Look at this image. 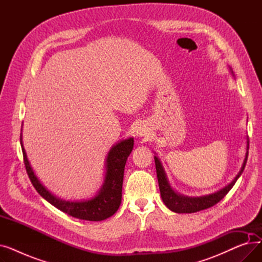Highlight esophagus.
Wrapping results in <instances>:
<instances>
[{"label": "esophagus", "mask_w": 262, "mask_h": 262, "mask_svg": "<svg viewBox=\"0 0 262 262\" xmlns=\"http://www.w3.org/2000/svg\"><path fill=\"white\" fill-rule=\"evenodd\" d=\"M137 135H139L141 137H146L149 135V130H148V128H146V126L141 125L140 124L138 128H137Z\"/></svg>", "instance_id": "obj_1"}]
</instances>
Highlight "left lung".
Segmentation results:
<instances>
[{"label": "left lung", "mask_w": 262, "mask_h": 262, "mask_svg": "<svg viewBox=\"0 0 262 262\" xmlns=\"http://www.w3.org/2000/svg\"><path fill=\"white\" fill-rule=\"evenodd\" d=\"M230 71H231V69H230ZM231 73H232V71H231ZM247 155H249V141H247L246 155H245L243 164H242L241 170L239 171L238 175L235 177V180H233L227 186H225L224 188H222L221 190L214 192V193H211L208 195H203V196H196V198L185 196L182 194H178L177 192H175L169 184L167 174L163 170L160 159L157 156H155L154 159H155L156 173H157V178H158V185H159V189H160V195H161V199H162L164 205H166L170 210L177 212V213H192V212H198V211L212 207L213 205H215L216 203L221 201L228 193L229 190L233 187V185L236 184L238 178L240 177V175L242 174V172L245 168Z\"/></svg>", "instance_id": "left-lung-1"}]
</instances>
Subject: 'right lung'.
I'll list each match as a JSON object with an SVG mask.
<instances>
[{"instance_id": "right-lung-1", "label": "right lung", "mask_w": 262, "mask_h": 262, "mask_svg": "<svg viewBox=\"0 0 262 262\" xmlns=\"http://www.w3.org/2000/svg\"><path fill=\"white\" fill-rule=\"evenodd\" d=\"M20 142L27 175L38 193L54 207L73 217L87 220V221H103L115 214L119 209L122 199L124 168L134 147V138L122 140L110 148L106 158L105 180L99 193L90 200L76 202L63 201L56 198L40 183L27 159L22 142V135L20 137Z\"/></svg>"}]
</instances>
